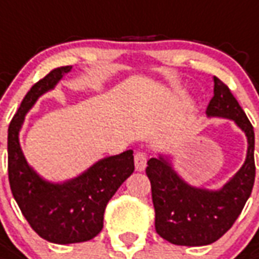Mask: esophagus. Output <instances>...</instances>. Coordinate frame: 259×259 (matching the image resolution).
I'll return each instance as SVG.
<instances>
[{"mask_svg": "<svg viewBox=\"0 0 259 259\" xmlns=\"http://www.w3.org/2000/svg\"><path fill=\"white\" fill-rule=\"evenodd\" d=\"M135 166H136V170H144L147 166V155L144 152H136L135 154Z\"/></svg>", "mask_w": 259, "mask_h": 259, "instance_id": "34e87169", "label": "esophagus"}]
</instances>
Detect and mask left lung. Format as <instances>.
I'll list each match as a JSON object with an SVG mask.
<instances>
[{
	"mask_svg": "<svg viewBox=\"0 0 259 259\" xmlns=\"http://www.w3.org/2000/svg\"><path fill=\"white\" fill-rule=\"evenodd\" d=\"M213 97L206 115L232 119L247 136V157L237 174L219 190L198 189L186 183L166 158L159 155L147 162L155 209V230L176 245L211 244L233 226L252 191L255 180L254 129L232 91L213 76Z\"/></svg>",
	"mask_w": 259,
	"mask_h": 259,
	"instance_id": "left-lung-1",
	"label": "left lung"
}]
</instances>
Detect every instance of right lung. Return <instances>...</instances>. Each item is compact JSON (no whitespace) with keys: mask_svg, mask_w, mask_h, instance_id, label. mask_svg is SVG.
Masks as SVG:
<instances>
[{"mask_svg":"<svg viewBox=\"0 0 259 259\" xmlns=\"http://www.w3.org/2000/svg\"><path fill=\"white\" fill-rule=\"evenodd\" d=\"M72 66H61L33 84L8 129V178L11 190L31 229L50 243L72 244L96 237L104 226V212L120 185L135 170L133 151L100 159L77 178L47 182L29 166L19 144L25 115L38 97L53 90Z\"/></svg>","mask_w":259,"mask_h":259,"instance_id":"obj_1","label":"right lung"}]
</instances>
